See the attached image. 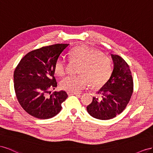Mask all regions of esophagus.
<instances>
[{
    "instance_id": "34e87169",
    "label": "esophagus",
    "mask_w": 153,
    "mask_h": 153,
    "mask_svg": "<svg viewBox=\"0 0 153 153\" xmlns=\"http://www.w3.org/2000/svg\"><path fill=\"white\" fill-rule=\"evenodd\" d=\"M68 95H79L80 94L79 93H77V92H72V91H68L67 92Z\"/></svg>"
}]
</instances>
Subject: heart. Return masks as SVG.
Returning a JSON list of instances; mask_svg holds the SVG:
<instances>
[{
    "label": "heart",
    "mask_w": 153,
    "mask_h": 153,
    "mask_svg": "<svg viewBox=\"0 0 153 153\" xmlns=\"http://www.w3.org/2000/svg\"><path fill=\"white\" fill-rule=\"evenodd\" d=\"M68 58L74 62L79 63L78 76H68L60 82L63 90L78 92L83 90L88 82L93 88L104 85L110 78L111 72V61L106 56L98 51L85 45L74 47L68 52ZM55 73L63 76L67 71V64L63 58H58L54 65Z\"/></svg>",
    "instance_id": "1"
}]
</instances>
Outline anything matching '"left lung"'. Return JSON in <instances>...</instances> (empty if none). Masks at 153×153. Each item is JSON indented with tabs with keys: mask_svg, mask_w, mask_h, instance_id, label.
Listing matches in <instances>:
<instances>
[{
	"mask_svg": "<svg viewBox=\"0 0 153 153\" xmlns=\"http://www.w3.org/2000/svg\"><path fill=\"white\" fill-rule=\"evenodd\" d=\"M113 70L110 79L97 91L98 97L86 107L89 114L99 120H109L120 114L127 106L133 91L129 67L120 56L111 54Z\"/></svg>",
	"mask_w": 153,
	"mask_h": 153,
	"instance_id": "1",
	"label": "left lung"
}]
</instances>
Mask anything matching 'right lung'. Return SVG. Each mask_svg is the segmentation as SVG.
Here are the masks:
<instances>
[{"label":"right lung","mask_w":153,"mask_h":153,"mask_svg":"<svg viewBox=\"0 0 153 153\" xmlns=\"http://www.w3.org/2000/svg\"><path fill=\"white\" fill-rule=\"evenodd\" d=\"M68 45L55 44L30 51L15 70L14 88L17 99L24 110L34 117L47 119L56 116L68 97L63 90L47 95L51 89L57 86L54 65Z\"/></svg>","instance_id":"obj_1"}]
</instances>
